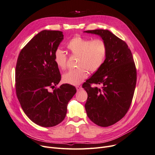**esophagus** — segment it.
Listing matches in <instances>:
<instances>
[{"label":"esophagus","instance_id":"obj_1","mask_svg":"<svg viewBox=\"0 0 155 155\" xmlns=\"http://www.w3.org/2000/svg\"><path fill=\"white\" fill-rule=\"evenodd\" d=\"M76 90H77V91H79V90H81L82 89L81 86H77L76 87Z\"/></svg>","mask_w":155,"mask_h":155}]
</instances>
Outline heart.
Listing matches in <instances>:
<instances>
[{
    "mask_svg": "<svg viewBox=\"0 0 155 155\" xmlns=\"http://www.w3.org/2000/svg\"><path fill=\"white\" fill-rule=\"evenodd\" d=\"M66 48L71 54L77 57L78 68L64 74V82L77 85L87 77L89 70L91 72L98 71L104 64L107 54L106 42L101 38L90 40L76 36L66 44ZM54 60L57 67L64 70L67 68V55L58 48L54 54Z\"/></svg>",
    "mask_w": 155,
    "mask_h": 155,
    "instance_id": "b5f03b06",
    "label": "heart"
}]
</instances>
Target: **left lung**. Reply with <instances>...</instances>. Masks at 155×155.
Segmentation results:
<instances>
[{"mask_svg": "<svg viewBox=\"0 0 155 155\" xmlns=\"http://www.w3.org/2000/svg\"><path fill=\"white\" fill-rule=\"evenodd\" d=\"M100 36L107 45L104 64L83 84L87 93L85 104L89 119L101 127L121 120L131 105L137 80L133 57L127 43L105 29L84 31ZM92 84L101 88H92Z\"/></svg>", "mask_w": 155, "mask_h": 155, "instance_id": "1", "label": "left lung"}]
</instances>
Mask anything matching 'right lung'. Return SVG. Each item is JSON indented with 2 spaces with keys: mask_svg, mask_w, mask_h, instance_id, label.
Returning <instances> with one entry per match:
<instances>
[{
  "mask_svg": "<svg viewBox=\"0 0 155 155\" xmlns=\"http://www.w3.org/2000/svg\"><path fill=\"white\" fill-rule=\"evenodd\" d=\"M63 39L61 31H41L23 48L18 58V99L29 119L41 127H54L63 121L68 103L76 93V87L69 84L55 87L61 75L54 54Z\"/></svg>",
  "mask_w": 155,
  "mask_h": 155,
  "instance_id": "1",
  "label": "right lung"
}]
</instances>
